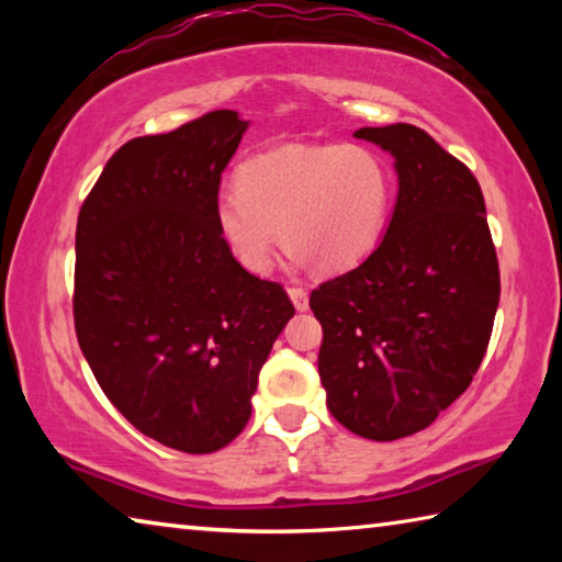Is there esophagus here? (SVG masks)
<instances>
[{
	"instance_id": "esophagus-1",
	"label": "esophagus",
	"mask_w": 562,
	"mask_h": 562,
	"mask_svg": "<svg viewBox=\"0 0 562 562\" xmlns=\"http://www.w3.org/2000/svg\"><path fill=\"white\" fill-rule=\"evenodd\" d=\"M288 294H290V300H292L294 310H297V312H304V310L310 307V294H307V290H302V288H290V290H288Z\"/></svg>"
}]
</instances>
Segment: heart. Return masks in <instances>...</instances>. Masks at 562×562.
<instances>
[{
    "mask_svg": "<svg viewBox=\"0 0 562 562\" xmlns=\"http://www.w3.org/2000/svg\"><path fill=\"white\" fill-rule=\"evenodd\" d=\"M392 195V170L372 148L282 146L243 164L237 183L215 195L213 217L247 272H268L282 237L292 262L345 272L382 243Z\"/></svg>",
    "mask_w": 562,
    "mask_h": 562,
    "instance_id": "1",
    "label": "heart"
}]
</instances>
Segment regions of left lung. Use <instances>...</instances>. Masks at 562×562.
Segmentation results:
<instances>
[{"instance_id":"1","label":"left lung","mask_w":562,"mask_h":562,"mask_svg":"<svg viewBox=\"0 0 562 562\" xmlns=\"http://www.w3.org/2000/svg\"><path fill=\"white\" fill-rule=\"evenodd\" d=\"M394 156L386 235L359 268L310 294L319 379L351 434L394 441L426 429L479 372L501 300L479 180L412 123L359 128Z\"/></svg>"}]
</instances>
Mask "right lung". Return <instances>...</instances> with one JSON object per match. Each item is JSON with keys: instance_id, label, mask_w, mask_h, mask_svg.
Masks as SVG:
<instances>
[{"instance_id": "obj_1", "label": "right lung", "mask_w": 562, "mask_h": 562, "mask_svg": "<svg viewBox=\"0 0 562 562\" xmlns=\"http://www.w3.org/2000/svg\"><path fill=\"white\" fill-rule=\"evenodd\" d=\"M247 121L211 111L109 158L76 223L74 325L103 394L148 439L231 443L274 339L282 284L237 265L215 231L221 176Z\"/></svg>"}]
</instances>
